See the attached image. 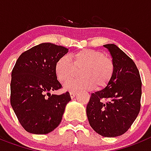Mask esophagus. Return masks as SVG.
<instances>
[{
  "label": "esophagus",
  "mask_w": 151,
  "mask_h": 151,
  "mask_svg": "<svg viewBox=\"0 0 151 151\" xmlns=\"http://www.w3.org/2000/svg\"><path fill=\"white\" fill-rule=\"evenodd\" d=\"M76 94H77V92H70V97L73 99L74 97H75Z\"/></svg>",
  "instance_id": "1"
}]
</instances>
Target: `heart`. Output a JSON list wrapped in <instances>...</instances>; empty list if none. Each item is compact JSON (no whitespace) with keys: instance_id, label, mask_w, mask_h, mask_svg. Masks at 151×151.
<instances>
[{"instance_id":"obj_1","label":"heart","mask_w":151,"mask_h":151,"mask_svg":"<svg viewBox=\"0 0 151 151\" xmlns=\"http://www.w3.org/2000/svg\"><path fill=\"white\" fill-rule=\"evenodd\" d=\"M80 70L81 77L72 79L65 85L68 91L76 92L82 90L102 88L106 86L114 73L112 61L99 51L83 49L73 54L70 60L63 56L58 60L55 73L60 83H65L74 77Z\"/></svg>"}]
</instances>
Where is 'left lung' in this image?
<instances>
[{
    "mask_svg": "<svg viewBox=\"0 0 151 151\" xmlns=\"http://www.w3.org/2000/svg\"><path fill=\"white\" fill-rule=\"evenodd\" d=\"M114 65L112 78L104 89L91 94L86 115L100 135L114 137L132 126L141 108V81L136 65L114 44L104 45Z\"/></svg>",
    "mask_w": 151,
    "mask_h": 151,
    "instance_id": "8db88e82",
    "label": "left lung"
}]
</instances>
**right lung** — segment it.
Masks as SVG:
<instances>
[{"instance_id":"add662e5","label":"right lung","mask_w":151,"mask_h":151,"mask_svg":"<svg viewBox=\"0 0 151 151\" xmlns=\"http://www.w3.org/2000/svg\"><path fill=\"white\" fill-rule=\"evenodd\" d=\"M68 48L41 43L21 54L11 73L10 103L25 130L35 134L52 132L61 123L70 93L51 94L61 84L55 66Z\"/></svg>"}]
</instances>
